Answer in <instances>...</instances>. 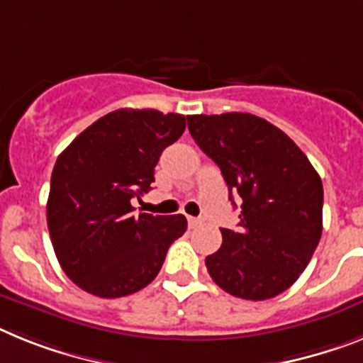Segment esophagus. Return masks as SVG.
<instances>
[{"label": "esophagus", "mask_w": 363, "mask_h": 363, "mask_svg": "<svg viewBox=\"0 0 363 363\" xmlns=\"http://www.w3.org/2000/svg\"><path fill=\"white\" fill-rule=\"evenodd\" d=\"M203 220L202 218H194V216H189V225L191 228H198V225H202Z\"/></svg>", "instance_id": "obj_1"}]
</instances>
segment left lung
Masks as SVG:
<instances>
[{
  "label": "left lung",
  "mask_w": 363,
  "mask_h": 363,
  "mask_svg": "<svg viewBox=\"0 0 363 363\" xmlns=\"http://www.w3.org/2000/svg\"><path fill=\"white\" fill-rule=\"evenodd\" d=\"M196 145L240 200L238 229H220L222 246L206 259L228 294L250 301L279 296L311 262L323 229V185L292 139L252 113L187 116Z\"/></svg>",
  "instance_id": "1"
}]
</instances>
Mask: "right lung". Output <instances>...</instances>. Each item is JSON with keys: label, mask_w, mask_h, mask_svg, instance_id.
Returning <instances> with one entry per match:
<instances>
[{"label": "right lung", "mask_w": 363, "mask_h": 363, "mask_svg": "<svg viewBox=\"0 0 363 363\" xmlns=\"http://www.w3.org/2000/svg\"><path fill=\"white\" fill-rule=\"evenodd\" d=\"M185 116L121 108L97 119L58 156L48 228L62 270L93 296H130L154 281L167 250L187 229L184 215H134L150 191L161 152Z\"/></svg>", "instance_id": "obj_1"}]
</instances>
